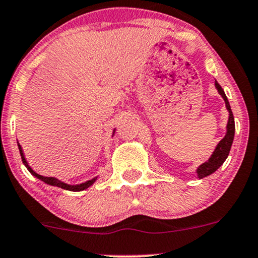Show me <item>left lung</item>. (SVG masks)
Instances as JSON below:
<instances>
[{"mask_svg": "<svg viewBox=\"0 0 258 258\" xmlns=\"http://www.w3.org/2000/svg\"><path fill=\"white\" fill-rule=\"evenodd\" d=\"M215 86L218 89L219 94L222 96L223 101L226 103V108H227L228 113H229V117H228V122H227V133L223 137L220 143L218 144V147L215 148V151H214L210 159L207 161V162L202 163L200 167L197 168V174L198 178L202 179L204 176H208L210 174H213L215 170H218L220 167L222 166V163L225 162L226 159H227L229 150H231L232 143H233V138H234V131H235V126H234V116L233 113L231 110V105H229V102L227 97H226L225 92L221 86L219 85L218 82H215Z\"/></svg>", "mask_w": 258, "mask_h": 258, "instance_id": "obj_1", "label": "left lung"}]
</instances>
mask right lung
I'll list each match as a JSON object with an SVG mask.
<instances>
[{
  "label": "right lung",
  "mask_w": 258,
  "mask_h": 258,
  "mask_svg": "<svg viewBox=\"0 0 258 258\" xmlns=\"http://www.w3.org/2000/svg\"><path fill=\"white\" fill-rule=\"evenodd\" d=\"M18 147H19V151L21 155V160H23V163L26 166V168L29 169V172L32 175H35L36 178H38L39 180H42V181H44L45 184H49L51 186H57V187H61V188H63V190H68V191H83V190H85V188H88L89 186H91L96 181V178H94V179L89 180V181L83 182V184H79V185H68V184H64V182H62L61 180H58L56 178H52V176H43V175L37 174L35 170H32V168L29 166V163L26 162V160H25L23 149H21L19 143H18Z\"/></svg>",
  "instance_id": "1"
}]
</instances>
